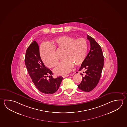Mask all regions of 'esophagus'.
I'll use <instances>...</instances> for the list:
<instances>
[{
    "instance_id": "esophagus-1",
    "label": "esophagus",
    "mask_w": 127,
    "mask_h": 127,
    "mask_svg": "<svg viewBox=\"0 0 127 127\" xmlns=\"http://www.w3.org/2000/svg\"><path fill=\"white\" fill-rule=\"evenodd\" d=\"M69 75H64V76H63L62 77L63 78H65V77H66L67 76H69Z\"/></svg>"
}]
</instances>
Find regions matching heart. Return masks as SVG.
<instances>
[{
  "instance_id": "1",
  "label": "heart",
  "mask_w": 127,
  "mask_h": 127,
  "mask_svg": "<svg viewBox=\"0 0 127 127\" xmlns=\"http://www.w3.org/2000/svg\"><path fill=\"white\" fill-rule=\"evenodd\" d=\"M55 48L64 50V60L54 70L57 75L68 73L74 65L78 66L85 60L88 49V42L84 38L76 39L68 36H63L54 39L52 44L44 43L40 49L42 61L47 67L53 68L58 64L59 59Z\"/></svg>"
}]
</instances>
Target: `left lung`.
Instances as JSON below:
<instances>
[{
	"label": "left lung",
	"mask_w": 127,
	"mask_h": 127,
	"mask_svg": "<svg viewBox=\"0 0 127 127\" xmlns=\"http://www.w3.org/2000/svg\"><path fill=\"white\" fill-rule=\"evenodd\" d=\"M87 36L90 42V50L79 70L83 71L85 76L78 87L83 91L90 92L99 82L104 65V56L99 44L90 36ZM81 74L83 76L82 73Z\"/></svg>",
	"instance_id": "8db88e82"
}]
</instances>
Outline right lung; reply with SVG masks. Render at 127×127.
Here are the masks:
<instances>
[{"mask_svg": "<svg viewBox=\"0 0 127 127\" xmlns=\"http://www.w3.org/2000/svg\"><path fill=\"white\" fill-rule=\"evenodd\" d=\"M25 60L32 82L41 92L51 95L58 90L63 78L59 76L55 79L52 77V72L42 61L39 46L36 41H33L28 47Z\"/></svg>", "mask_w": 127, "mask_h": 127, "instance_id": "add662e5", "label": "right lung"}]
</instances>
